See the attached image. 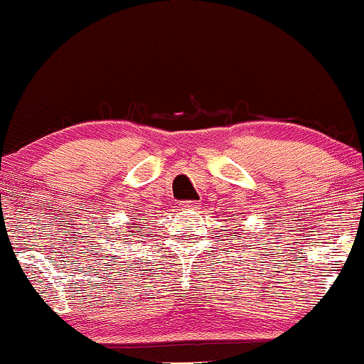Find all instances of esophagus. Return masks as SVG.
Masks as SVG:
<instances>
[{
    "label": "esophagus",
    "mask_w": 364,
    "mask_h": 364,
    "mask_svg": "<svg viewBox=\"0 0 364 364\" xmlns=\"http://www.w3.org/2000/svg\"><path fill=\"white\" fill-rule=\"evenodd\" d=\"M181 208L182 210H198L200 208V203H198V201H182Z\"/></svg>",
    "instance_id": "1"
}]
</instances>
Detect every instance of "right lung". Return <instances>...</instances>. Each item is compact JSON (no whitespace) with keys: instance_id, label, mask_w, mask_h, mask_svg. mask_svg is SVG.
<instances>
[{"instance_id":"obj_1","label":"right lung","mask_w":364,"mask_h":364,"mask_svg":"<svg viewBox=\"0 0 364 364\" xmlns=\"http://www.w3.org/2000/svg\"><path fill=\"white\" fill-rule=\"evenodd\" d=\"M131 228H134V224H131V226H129V230H131ZM131 233H136V230H131ZM140 237H144V235H140Z\"/></svg>"}]
</instances>
